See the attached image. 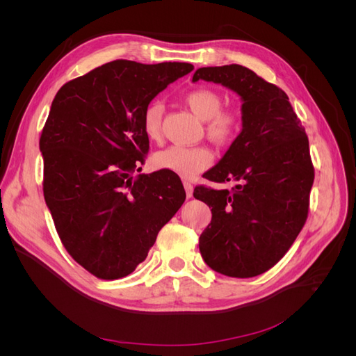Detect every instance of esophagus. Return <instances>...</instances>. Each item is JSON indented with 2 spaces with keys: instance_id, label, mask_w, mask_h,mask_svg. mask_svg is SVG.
<instances>
[{
  "instance_id": "esophagus-1",
  "label": "esophagus",
  "mask_w": 356,
  "mask_h": 356,
  "mask_svg": "<svg viewBox=\"0 0 356 356\" xmlns=\"http://www.w3.org/2000/svg\"><path fill=\"white\" fill-rule=\"evenodd\" d=\"M184 188H186L187 197H193V186L190 184V182H184Z\"/></svg>"
}]
</instances>
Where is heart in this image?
<instances>
[{"mask_svg": "<svg viewBox=\"0 0 356 356\" xmlns=\"http://www.w3.org/2000/svg\"><path fill=\"white\" fill-rule=\"evenodd\" d=\"M188 108L200 120L207 122V134L213 143H229L239 131V117L229 110H221V98L209 89H195L184 98ZM163 108L160 104L147 106L143 115V129L147 138L159 139ZM212 153L207 147L170 145L160 149L153 157L159 169H166L184 178H195L212 163Z\"/></svg>", "mask_w": 356, "mask_h": 356, "instance_id": "1", "label": "heart"}]
</instances>
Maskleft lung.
Segmentation results:
<instances>
[{
  "mask_svg": "<svg viewBox=\"0 0 356 356\" xmlns=\"http://www.w3.org/2000/svg\"><path fill=\"white\" fill-rule=\"evenodd\" d=\"M212 81L241 96L242 131L204 178L234 181L229 190L196 187L212 220L199 238L212 270L252 277L273 267L307 218L315 170L309 139L286 93L242 65L199 68L193 81Z\"/></svg>",
  "mask_w": 356,
  "mask_h": 356,
  "instance_id": "left-lung-1",
  "label": "left lung"
}]
</instances>
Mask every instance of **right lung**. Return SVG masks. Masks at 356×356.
Here are the masks:
<instances>
[{
	"label": "right lung",
	"instance_id": "obj_1",
	"mask_svg": "<svg viewBox=\"0 0 356 356\" xmlns=\"http://www.w3.org/2000/svg\"><path fill=\"white\" fill-rule=\"evenodd\" d=\"M195 70L113 60L63 84L40 138L46 204L70 255L99 279L131 275L186 200L174 172L132 174L148 153L143 115Z\"/></svg>",
	"mask_w": 356,
	"mask_h": 356
}]
</instances>
